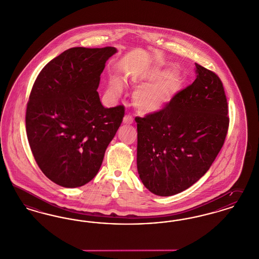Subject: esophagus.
I'll return each instance as SVG.
<instances>
[{
	"mask_svg": "<svg viewBox=\"0 0 259 259\" xmlns=\"http://www.w3.org/2000/svg\"><path fill=\"white\" fill-rule=\"evenodd\" d=\"M123 123H126V124H131V123H134V117L130 114H126L124 117H123Z\"/></svg>",
	"mask_w": 259,
	"mask_h": 259,
	"instance_id": "34e87169",
	"label": "esophagus"
}]
</instances>
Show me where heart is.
Here are the masks:
<instances>
[{
  "label": "heart",
  "instance_id": "obj_1",
  "mask_svg": "<svg viewBox=\"0 0 259 259\" xmlns=\"http://www.w3.org/2000/svg\"><path fill=\"white\" fill-rule=\"evenodd\" d=\"M139 87L133 99L141 114H153L164 109L182 89V80L172 69L152 68L135 79ZM111 91L119 95L122 84L116 79L111 81Z\"/></svg>",
  "mask_w": 259,
  "mask_h": 259
}]
</instances>
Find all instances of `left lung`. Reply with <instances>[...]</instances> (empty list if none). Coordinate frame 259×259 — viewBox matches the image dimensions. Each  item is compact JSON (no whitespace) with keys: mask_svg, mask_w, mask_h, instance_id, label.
I'll list each match as a JSON object with an SVG mask.
<instances>
[{"mask_svg":"<svg viewBox=\"0 0 259 259\" xmlns=\"http://www.w3.org/2000/svg\"><path fill=\"white\" fill-rule=\"evenodd\" d=\"M197 78L164 109L136 117L137 170L158 196L186 190L209 169L229 126L228 103L218 75L196 63Z\"/></svg>","mask_w":259,"mask_h":259,"instance_id":"left-lung-1","label":"left lung"}]
</instances>
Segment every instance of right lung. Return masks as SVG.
I'll return each instance as SVG.
<instances>
[{
	"mask_svg": "<svg viewBox=\"0 0 259 259\" xmlns=\"http://www.w3.org/2000/svg\"><path fill=\"white\" fill-rule=\"evenodd\" d=\"M113 47L71 48L41 69L26 109L28 141L44 175L80 187L96 177L124 107L104 108L97 88Z\"/></svg>",
	"mask_w": 259,
	"mask_h": 259,
	"instance_id": "1",
	"label": "right lung"
}]
</instances>
